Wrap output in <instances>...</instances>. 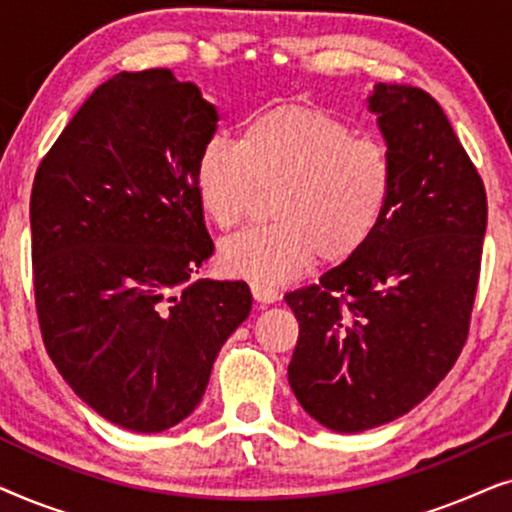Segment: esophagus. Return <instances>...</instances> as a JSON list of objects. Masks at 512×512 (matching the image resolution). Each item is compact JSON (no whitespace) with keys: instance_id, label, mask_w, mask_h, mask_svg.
Masks as SVG:
<instances>
[{"instance_id":"obj_1","label":"esophagus","mask_w":512,"mask_h":512,"mask_svg":"<svg viewBox=\"0 0 512 512\" xmlns=\"http://www.w3.org/2000/svg\"><path fill=\"white\" fill-rule=\"evenodd\" d=\"M251 293H254V300L261 305H270L279 300V291L275 286L270 284H263V282H251Z\"/></svg>"}]
</instances>
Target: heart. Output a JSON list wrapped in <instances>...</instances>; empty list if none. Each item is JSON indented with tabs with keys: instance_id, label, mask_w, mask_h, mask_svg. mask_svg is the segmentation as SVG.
Segmentation results:
<instances>
[{
	"instance_id": "heart-1",
	"label": "heart",
	"mask_w": 512,
	"mask_h": 512,
	"mask_svg": "<svg viewBox=\"0 0 512 512\" xmlns=\"http://www.w3.org/2000/svg\"><path fill=\"white\" fill-rule=\"evenodd\" d=\"M198 198L209 219L237 228L261 191L275 188L268 226L223 242L228 272L282 282L314 258L345 263L380 230L396 188L394 160L380 139L321 109L282 104L251 116L240 142L212 137L198 158Z\"/></svg>"
}]
</instances>
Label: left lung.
Instances as JSON below:
<instances>
[{
    "label": "left lung",
    "mask_w": 512,
    "mask_h": 512,
    "mask_svg": "<svg viewBox=\"0 0 512 512\" xmlns=\"http://www.w3.org/2000/svg\"><path fill=\"white\" fill-rule=\"evenodd\" d=\"M368 109L394 160L382 226L319 284L284 296L300 333L289 384L338 433L410 412L466 345L487 228V193L440 104L422 88L377 83Z\"/></svg>",
    "instance_id": "left-lung-1"
}]
</instances>
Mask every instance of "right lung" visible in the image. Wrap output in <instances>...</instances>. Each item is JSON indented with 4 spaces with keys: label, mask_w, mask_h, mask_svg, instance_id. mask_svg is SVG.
<instances>
[{
    "label": "right lung",
    "mask_w": 512,
    "mask_h": 512,
    "mask_svg": "<svg viewBox=\"0 0 512 512\" xmlns=\"http://www.w3.org/2000/svg\"><path fill=\"white\" fill-rule=\"evenodd\" d=\"M216 121L170 69L121 72L34 174L41 338L74 394L123 429L156 433L191 415L251 312L244 282H193L214 251L195 172Z\"/></svg>",
    "instance_id": "obj_1"
}]
</instances>
